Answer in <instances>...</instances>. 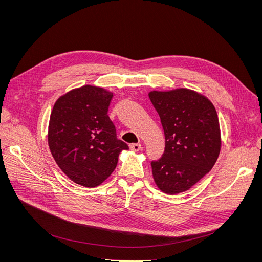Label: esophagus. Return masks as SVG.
<instances>
[{"instance_id": "obj_1", "label": "esophagus", "mask_w": 262, "mask_h": 262, "mask_svg": "<svg viewBox=\"0 0 262 262\" xmlns=\"http://www.w3.org/2000/svg\"><path fill=\"white\" fill-rule=\"evenodd\" d=\"M130 149H133L134 152H139V150L142 149V144L141 143H133V144H130Z\"/></svg>"}]
</instances>
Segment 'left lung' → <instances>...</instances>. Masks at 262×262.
<instances>
[{
  "label": "left lung",
  "mask_w": 262,
  "mask_h": 262,
  "mask_svg": "<svg viewBox=\"0 0 262 262\" xmlns=\"http://www.w3.org/2000/svg\"><path fill=\"white\" fill-rule=\"evenodd\" d=\"M149 100L166 137L162 157L152 162L157 187L167 194L189 190L207 174L221 150V130L210 100L188 88L153 90Z\"/></svg>",
  "instance_id": "left-lung-1"
}]
</instances>
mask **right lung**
<instances>
[{
  "label": "right lung",
  "instance_id": "add662e5",
  "mask_svg": "<svg viewBox=\"0 0 262 262\" xmlns=\"http://www.w3.org/2000/svg\"><path fill=\"white\" fill-rule=\"evenodd\" d=\"M113 92L85 85L60 95L52 109L48 142L60 170L80 186L101 185L128 145L117 139L107 112Z\"/></svg>",
  "mask_w": 262,
  "mask_h": 262
}]
</instances>
